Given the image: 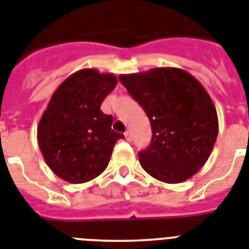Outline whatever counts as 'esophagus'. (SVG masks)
Instances as JSON below:
<instances>
[{
  "instance_id": "obj_1",
  "label": "esophagus",
  "mask_w": 249,
  "mask_h": 249,
  "mask_svg": "<svg viewBox=\"0 0 249 249\" xmlns=\"http://www.w3.org/2000/svg\"><path fill=\"white\" fill-rule=\"evenodd\" d=\"M124 136H126L127 141H131V140H132V137H131V132H129V131H126V132H124Z\"/></svg>"
}]
</instances>
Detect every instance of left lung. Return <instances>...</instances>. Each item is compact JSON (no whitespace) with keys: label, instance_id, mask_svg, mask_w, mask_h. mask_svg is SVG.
I'll return each instance as SVG.
<instances>
[{"label":"left lung","instance_id":"8db88e82","mask_svg":"<svg viewBox=\"0 0 249 249\" xmlns=\"http://www.w3.org/2000/svg\"><path fill=\"white\" fill-rule=\"evenodd\" d=\"M120 81L151 123V142L139 153L143 170L165 183L195 176L210 157L219 131L216 108L206 89L176 67L121 75Z\"/></svg>","mask_w":249,"mask_h":249}]
</instances>
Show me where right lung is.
<instances>
[{
  "label": "right lung",
  "mask_w": 249,
  "mask_h": 249,
  "mask_svg": "<svg viewBox=\"0 0 249 249\" xmlns=\"http://www.w3.org/2000/svg\"><path fill=\"white\" fill-rule=\"evenodd\" d=\"M117 86L113 73L83 69L53 92L38 124V145L47 165L61 179L85 183L108 166L122 133L112 129V116L100 110Z\"/></svg>",
  "instance_id": "obj_1"
}]
</instances>
